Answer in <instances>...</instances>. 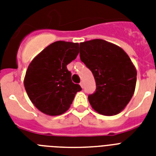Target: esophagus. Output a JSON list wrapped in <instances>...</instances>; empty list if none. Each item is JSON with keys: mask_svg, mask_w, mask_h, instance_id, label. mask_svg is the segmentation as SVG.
Masks as SVG:
<instances>
[{"mask_svg": "<svg viewBox=\"0 0 156 156\" xmlns=\"http://www.w3.org/2000/svg\"><path fill=\"white\" fill-rule=\"evenodd\" d=\"M79 84H80V86H81V87H83V81H82V82H81V83H79Z\"/></svg>", "mask_w": 156, "mask_h": 156, "instance_id": "esophagus-1", "label": "esophagus"}]
</instances>
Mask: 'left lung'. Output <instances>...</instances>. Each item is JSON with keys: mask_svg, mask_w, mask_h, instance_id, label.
<instances>
[{"mask_svg": "<svg viewBox=\"0 0 156 156\" xmlns=\"http://www.w3.org/2000/svg\"><path fill=\"white\" fill-rule=\"evenodd\" d=\"M80 59L92 72L96 89L88 95L92 108L104 116L121 112L135 90L137 71L123 49L103 40L80 43Z\"/></svg>", "mask_w": 156, "mask_h": 156, "instance_id": "8db88e82", "label": "left lung"}]
</instances>
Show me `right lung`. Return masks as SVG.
I'll return each instance as SVG.
<instances>
[{
    "label": "right lung",
    "mask_w": 156,
    "mask_h": 156,
    "mask_svg": "<svg viewBox=\"0 0 156 156\" xmlns=\"http://www.w3.org/2000/svg\"><path fill=\"white\" fill-rule=\"evenodd\" d=\"M78 43L56 41L36 56L28 66L24 86L28 96L44 113L57 116L69 108L82 90L71 80L67 65L77 57Z\"/></svg>",
    "instance_id": "1"
}]
</instances>
